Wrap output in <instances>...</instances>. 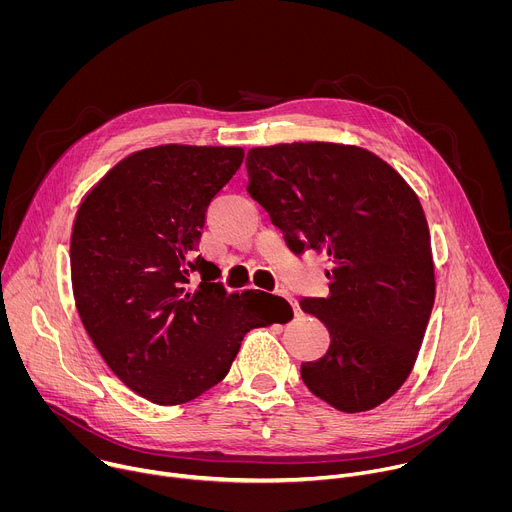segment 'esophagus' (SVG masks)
I'll return each instance as SVG.
<instances>
[{"label": "esophagus", "instance_id": "1", "mask_svg": "<svg viewBox=\"0 0 512 512\" xmlns=\"http://www.w3.org/2000/svg\"><path fill=\"white\" fill-rule=\"evenodd\" d=\"M277 294H279V296H285V298L291 302V306H294V312H300V306H298L294 300H291V298L287 296V291H285V289H277Z\"/></svg>", "mask_w": 512, "mask_h": 512}]
</instances>
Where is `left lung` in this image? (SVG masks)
Returning a JSON list of instances; mask_svg holds the SVG:
<instances>
[{"instance_id":"left-lung-1","label":"left lung","mask_w":512,"mask_h":512,"mask_svg":"<svg viewBox=\"0 0 512 512\" xmlns=\"http://www.w3.org/2000/svg\"><path fill=\"white\" fill-rule=\"evenodd\" d=\"M249 194L294 253L330 257V294L304 298L330 348L302 364L306 387L344 413L369 411L407 381L431 316L435 275L417 194L356 145L308 141L253 148Z\"/></svg>"}]
</instances>
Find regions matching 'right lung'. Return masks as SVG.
I'll list each match as a JSON object with an SVG mask.
<instances>
[{
	"mask_svg": "<svg viewBox=\"0 0 512 512\" xmlns=\"http://www.w3.org/2000/svg\"><path fill=\"white\" fill-rule=\"evenodd\" d=\"M243 158L225 145H158L121 160L79 206L70 273L81 322L107 367L152 403L196 399L227 377L249 330L291 318L279 296L229 294L198 255L206 208Z\"/></svg>",
	"mask_w": 512,
	"mask_h": 512,
	"instance_id": "obj_1",
	"label": "right lung"
}]
</instances>
